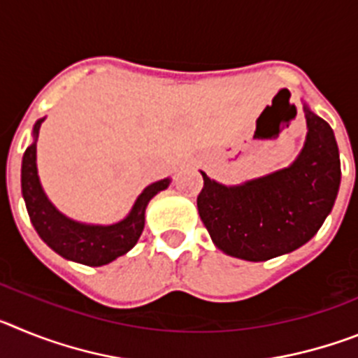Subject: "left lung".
<instances>
[{"instance_id":"8db88e82","label":"left lung","mask_w":358,"mask_h":358,"mask_svg":"<svg viewBox=\"0 0 358 358\" xmlns=\"http://www.w3.org/2000/svg\"><path fill=\"white\" fill-rule=\"evenodd\" d=\"M306 140L290 166L238 186L204 172L201 220L226 255L265 262L308 242L334 208L341 185L339 148L331 127L305 103Z\"/></svg>"}]
</instances>
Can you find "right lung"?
Listing matches in <instances>:
<instances>
[{
	"label": "right lung",
	"mask_w": 358,
	"mask_h": 358,
	"mask_svg": "<svg viewBox=\"0 0 358 358\" xmlns=\"http://www.w3.org/2000/svg\"><path fill=\"white\" fill-rule=\"evenodd\" d=\"M44 118L37 120L34 125V143L24 150L21 164V189L27 204L30 220L36 227L37 235L48 243L50 248L62 258L77 264L100 267L110 264L118 256L125 255L140 240L145 227V210L154 195L166 189L170 179L152 182L136 199L134 206L127 217L110 226H94L71 220L53 206L44 194L37 176V136Z\"/></svg>",
	"instance_id": "add662e5"
}]
</instances>
